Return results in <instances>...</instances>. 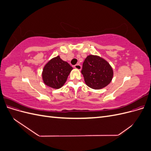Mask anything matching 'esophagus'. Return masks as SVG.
<instances>
[{"label": "esophagus", "instance_id": "esophagus-1", "mask_svg": "<svg viewBox=\"0 0 151 151\" xmlns=\"http://www.w3.org/2000/svg\"><path fill=\"white\" fill-rule=\"evenodd\" d=\"M74 68H76V69H78V70H81V65L79 63H77V64L74 65Z\"/></svg>", "mask_w": 151, "mask_h": 151}]
</instances>
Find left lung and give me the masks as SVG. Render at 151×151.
Masks as SVG:
<instances>
[{
	"mask_svg": "<svg viewBox=\"0 0 151 151\" xmlns=\"http://www.w3.org/2000/svg\"><path fill=\"white\" fill-rule=\"evenodd\" d=\"M86 84L94 89H100L111 83L113 71L109 63L96 55L86 57L81 70Z\"/></svg>",
	"mask_w": 151,
	"mask_h": 151,
	"instance_id": "obj_1",
	"label": "left lung"
}]
</instances>
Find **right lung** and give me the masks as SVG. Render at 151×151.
Wrapping results in <instances>:
<instances>
[{
    "mask_svg": "<svg viewBox=\"0 0 151 151\" xmlns=\"http://www.w3.org/2000/svg\"><path fill=\"white\" fill-rule=\"evenodd\" d=\"M72 67L59 56L50 60L43 68L44 83L53 89H59L65 84Z\"/></svg>",
    "mask_w": 151,
    "mask_h": 151,
    "instance_id": "obj_1",
    "label": "right lung"
}]
</instances>
